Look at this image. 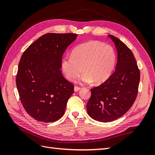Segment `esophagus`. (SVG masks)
Returning <instances> with one entry per match:
<instances>
[{"label": "esophagus", "instance_id": "1", "mask_svg": "<svg viewBox=\"0 0 155 155\" xmlns=\"http://www.w3.org/2000/svg\"><path fill=\"white\" fill-rule=\"evenodd\" d=\"M81 87H78V86H76L74 87V91L75 92H78V91H79V90H81Z\"/></svg>", "mask_w": 155, "mask_h": 155}]
</instances>
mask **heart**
<instances>
[{
    "mask_svg": "<svg viewBox=\"0 0 155 155\" xmlns=\"http://www.w3.org/2000/svg\"><path fill=\"white\" fill-rule=\"evenodd\" d=\"M116 60L114 48L101 42L90 41L75 48L72 55H67L62 60V69L70 81H74L82 72L84 83L96 84L105 81L113 71Z\"/></svg>",
    "mask_w": 155,
    "mask_h": 155,
    "instance_id": "heart-1",
    "label": "heart"
}]
</instances>
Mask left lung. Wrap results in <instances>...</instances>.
Returning a JSON list of instances; mask_svg holds the SVG:
<instances>
[{
    "instance_id": "8db88e82",
    "label": "left lung",
    "mask_w": 155,
    "mask_h": 155,
    "mask_svg": "<svg viewBox=\"0 0 155 155\" xmlns=\"http://www.w3.org/2000/svg\"><path fill=\"white\" fill-rule=\"evenodd\" d=\"M118 51L114 72L101 85L91 88L87 109L94 120L109 122L118 119L133 106L138 95L140 72L133 53L112 35Z\"/></svg>"
}]
</instances>
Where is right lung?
Segmentation results:
<instances>
[{"label":"right lung","instance_id":"right-lung-1","mask_svg":"<svg viewBox=\"0 0 155 155\" xmlns=\"http://www.w3.org/2000/svg\"><path fill=\"white\" fill-rule=\"evenodd\" d=\"M77 36L70 33L46 34L21 56L17 88L24 109L38 121L54 122L64 113L74 86L62 75V57Z\"/></svg>","mask_w":155,"mask_h":155}]
</instances>
